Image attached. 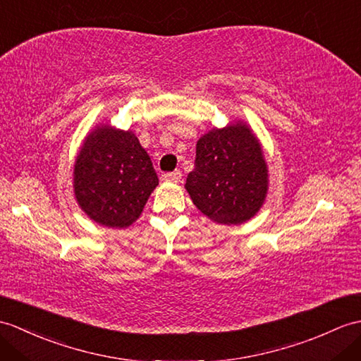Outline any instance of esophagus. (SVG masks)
Returning a JSON list of instances; mask_svg holds the SVG:
<instances>
[{
  "instance_id": "esophagus-1",
  "label": "esophagus",
  "mask_w": 361,
  "mask_h": 361,
  "mask_svg": "<svg viewBox=\"0 0 361 361\" xmlns=\"http://www.w3.org/2000/svg\"><path fill=\"white\" fill-rule=\"evenodd\" d=\"M181 177H183V173H181V171H173V172H169V173H164L163 175V180H167V181H180L181 180Z\"/></svg>"
}]
</instances>
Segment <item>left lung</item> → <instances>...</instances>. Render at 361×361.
I'll return each instance as SVG.
<instances>
[{
    "mask_svg": "<svg viewBox=\"0 0 361 361\" xmlns=\"http://www.w3.org/2000/svg\"><path fill=\"white\" fill-rule=\"evenodd\" d=\"M186 190L207 219L241 224L259 211L267 194V164L245 123L212 129L197 141L195 169Z\"/></svg>",
    "mask_w": 361,
    "mask_h": 361,
    "instance_id": "left-lung-1",
    "label": "left lung"
}]
</instances>
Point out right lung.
<instances>
[{
	"label": "right lung",
	"instance_id": "obj_1",
	"mask_svg": "<svg viewBox=\"0 0 361 361\" xmlns=\"http://www.w3.org/2000/svg\"><path fill=\"white\" fill-rule=\"evenodd\" d=\"M158 184L150 157L132 130L98 126L82 142L73 167V192L90 220L128 228Z\"/></svg>",
	"mask_w": 361,
	"mask_h": 361
}]
</instances>
